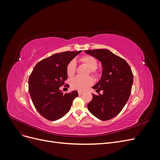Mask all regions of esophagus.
<instances>
[{"label": "esophagus", "instance_id": "esophagus-1", "mask_svg": "<svg viewBox=\"0 0 160 160\" xmlns=\"http://www.w3.org/2000/svg\"><path fill=\"white\" fill-rule=\"evenodd\" d=\"M78 93H79V95H83V92H82V91H79V92H78Z\"/></svg>", "mask_w": 160, "mask_h": 160}]
</instances>
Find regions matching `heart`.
<instances>
[{
	"label": "heart",
	"mask_w": 160,
	"mask_h": 160,
	"mask_svg": "<svg viewBox=\"0 0 160 160\" xmlns=\"http://www.w3.org/2000/svg\"><path fill=\"white\" fill-rule=\"evenodd\" d=\"M81 62L90 69L91 72L96 74V67L98 66V61L95 57L90 55H85L80 59ZM75 72V62L71 61L67 65V73L69 77H72ZM94 83V80L91 77H75L71 80V87L74 89L79 91H85Z\"/></svg>",
	"instance_id": "obj_1"
}]
</instances>
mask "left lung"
Wrapping results in <instances>:
<instances>
[{"mask_svg":"<svg viewBox=\"0 0 160 160\" xmlns=\"http://www.w3.org/2000/svg\"><path fill=\"white\" fill-rule=\"evenodd\" d=\"M102 65V75L93 87L98 95L88 105L90 112L98 119L106 121L118 115L126 104L132 91L133 76L128 62L108 49L85 51ZM103 91L100 94L99 91Z\"/></svg>","mask_w":160,"mask_h":160,"instance_id":"left-lung-1","label":"left lung"}]
</instances>
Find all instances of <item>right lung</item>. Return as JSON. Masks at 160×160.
Segmentation results:
<instances>
[{"label": "right lung", "instance_id": "1", "mask_svg": "<svg viewBox=\"0 0 160 160\" xmlns=\"http://www.w3.org/2000/svg\"><path fill=\"white\" fill-rule=\"evenodd\" d=\"M81 52L66 51L52 55L35 65L28 79V91L34 106L42 117L55 121L69 112L77 91L63 93L59 88L67 80V67Z\"/></svg>", "mask_w": 160, "mask_h": 160}]
</instances>
